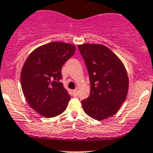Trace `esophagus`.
Instances as JSON below:
<instances>
[{"instance_id":"34e87169","label":"esophagus","mask_w":153,"mask_h":153,"mask_svg":"<svg viewBox=\"0 0 153 153\" xmlns=\"http://www.w3.org/2000/svg\"><path fill=\"white\" fill-rule=\"evenodd\" d=\"M73 95L75 96V97H77V96H78V90L77 89H75V90H73Z\"/></svg>"}]
</instances>
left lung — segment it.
Wrapping results in <instances>:
<instances>
[{"mask_svg":"<svg viewBox=\"0 0 153 153\" xmlns=\"http://www.w3.org/2000/svg\"><path fill=\"white\" fill-rule=\"evenodd\" d=\"M89 74L90 95L81 102L88 116L102 120L118 111L126 98L128 78L123 62L102 44L78 45Z\"/></svg>","mask_w":153,"mask_h":153,"instance_id":"1","label":"left lung"}]
</instances>
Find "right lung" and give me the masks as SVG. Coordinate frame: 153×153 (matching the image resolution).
Instances as JSON below:
<instances>
[{
	"instance_id": "1",
	"label": "right lung",
	"mask_w": 153,
	"mask_h": 153,
	"mask_svg": "<svg viewBox=\"0 0 153 153\" xmlns=\"http://www.w3.org/2000/svg\"><path fill=\"white\" fill-rule=\"evenodd\" d=\"M75 52V46L52 42L36 48L27 58L21 71V86L32 109L45 117L66 110L70 96L64 88L62 68Z\"/></svg>"
}]
</instances>
